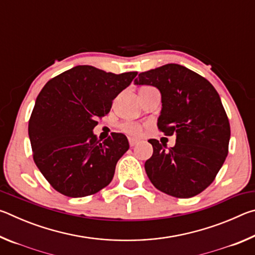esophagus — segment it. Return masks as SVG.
Returning <instances> with one entry per match:
<instances>
[{
	"label": "esophagus",
	"instance_id": "1",
	"mask_svg": "<svg viewBox=\"0 0 255 255\" xmlns=\"http://www.w3.org/2000/svg\"><path fill=\"white\" fill-rule=\"evenodd\" d=\"M138 143H139V139H137V138H132V137L129 138V144H130V146H135Z\"/></svg>",
	"mask_w": 255,
	"mask_h": 255
}]
</instances>
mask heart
Segmentation results:
<instances>
[{
	"instance_id": "obj_1",
	"label": "heart",
	"mask_w": 255,
	"mask_h": 255,
	"mask_svg": "<svg viewBox=\"0 0 255 255\" xmlns=\"http://www.w3.org/2000/svg\"><path fill=\"white\" fill-rule=\"evenodd\" d=\"M122 129L124 131L128 133H131V135H139L141 132V125L138 123H132L128 122L122 125Z\"/></svg>"
}]
</instances>
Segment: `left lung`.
I'll use <instances>...</instances> for the list:
<instances>
[{
  "label": "left lung",
  "instance_id": "obj_1",
  "mask_svg": "<svg viewBox=\"0 0 255 255\" xmlns=\"http://www.w3.org/2000/svg\"><path fill=\"white\" fill-rule=\"evenodd\" d=\"M137 85L158 89L162 110L157 127L175 136L167 148L149 139L153 155L145 162L150 182L175 198H191L210 185L228 154L231 127L219 94L205 77L179 64L143 72Z\"/></svg>",
  "mask_w": 255,
  "mask_h": 255
}]
</instances>
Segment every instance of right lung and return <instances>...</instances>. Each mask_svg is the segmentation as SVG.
<instances>
[{"label":"right lung","instance_id":"1","mask_svg":"<svg viewBox=\"0 0 255 255\" xmlns=\"http://www.w3.org/2000/svg\"><path fill=\"white\" fill-rule=\"evenodd\" d=\"M136 75L137 72L114 74L79 65L42 88L28 132L33 161L56 191L80 198L111 182L116 164L129 148L128 139L124 133L112 132L101 141L93 129Z\"/></svg>","mask_w":255,"mask_h":255}]
</instances>
